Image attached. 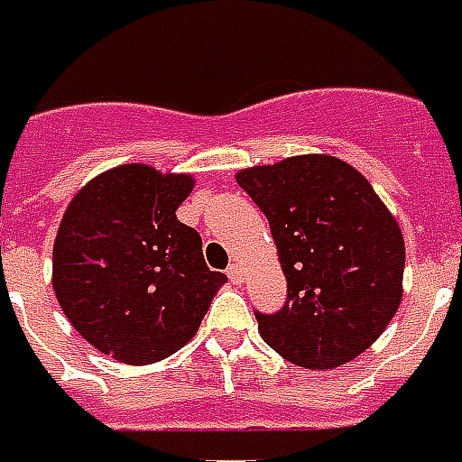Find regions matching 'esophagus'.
Returning a JSON list of instances; mask_svg holds the SVG:
<instances>
[{
    "label": "esophagus",
    "instance_id": "esophagus-1",
    "mask_svg": "<svg viewBox=\"0 0 462 462\" xmlns=\"http://www.w3.org/2000/svg\"><path fill=\"white\" fill-rule=\"evenodd\" d=\"M228 278H231L234 283H244L246 271H244V266H238V263H231V266H228Z\"/></svg>",
    "mask_w": 462,
    "mask_h": 462
}]
</instances>
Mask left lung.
Wrapping results in <instances>:
<instances>
[{"label":"left lung","instance_id":"obj_1","mask_svg":"<svg viewBox=\"0 0 462 462\" xmlns=\"http://www.w3.org/2000/svg\"><path fill=\"white\" fill-rule=\"evenodd\" d=\"M266 214L289 281L286 306L256 313L263 341L296 365L328 371L378 341L403 299L401 226L351 163L289 156L236 173Z\"/></svg>","mask_w":462,"mask_h":462}]
</instances>
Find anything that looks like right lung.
<instances>
[{
    "mask_svg": "<svg viewBox=\"0 0 462 462\" xmlns=\"http://www.w3.org/2000/svg\"><path fill=\"white\" fill-rule=\"evenodd\" d=\"M191 173L124 163L94 176L59 224L51 286L74 330L129 365L163 361L196 336L226 283L201 236L176 218Z\"/></svg>",
    "mask_w": 462,
    "mask_h": 462,
    "instance_id": "1",
    "label": "right lung"
}]
</instances>
